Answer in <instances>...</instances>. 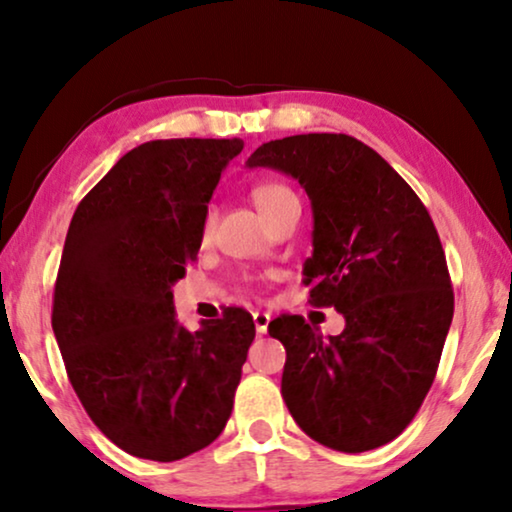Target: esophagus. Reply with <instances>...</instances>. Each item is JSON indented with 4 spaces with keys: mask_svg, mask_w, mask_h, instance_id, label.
Here are the masks:
<instances>
[{
    "mask_svg": "<svg viewBox=\"0 0 512 512\" xmlns=\"http://www.w3.org/2000/svg\"><path fill=\"white\" fill-rule=\"evenodd\" d=\"M254 324H256V333H268L270 326V314L268 312H254Z\"/></svg>",
    "mask_w": 512,
    "mask_h": 512,
    "instance_id": "obj_1",
    "label": "esophagus"
}]
</instances>
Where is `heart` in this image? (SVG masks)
I'll list each match as a JSON object with an SVG mask.
<instances>
[{
	"label": "heart",
	"instance_id": "b5f03b06",
	"mask_svg": "<svg viewBox=\"0 0 512 512\" xmlns=\"http://www.w3.org/2000/svg\"><path fill=\"white\" fill-rule=\"evenodd\" d=\"M291 198H296V193H293L289 186L279 184V181H261V184L251 188V200H254L258 212H261L265 219H268L270 214H275L277 209ZM212 228H214V214L209 212L205 216V223H202V235L212 233Z\"/></svg>",
	"mask_w": 512,
	"mask_h": 512
}]
</instances>
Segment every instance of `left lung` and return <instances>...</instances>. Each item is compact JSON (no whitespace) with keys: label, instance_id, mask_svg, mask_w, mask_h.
<instances>
[{"label":"left lung","instance_id":"left-lung-1","mask_svg":"<svg viewBox=\"0 0 512 512\" xmlns=\"http://www.w3.org/2000/svg\"><path fill=\"white\" fill-rule=\"evenodd\" d=\"M247 165L291 174L310 195L314 251L303 284L310 305L345 317V331L328 338L300 314L270 321L286 349V408L331 450L387 445L422 408L452 324L438 230L401 174L349 135L275 139Z\"/></svg>","mask_w":512,"mask_h":512}]
</instances>
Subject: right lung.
I'll list each match as a JSON object with an SVG mask.
<instances>
[{"mask_svg": "<svg viewBox=\"0 0 512 512\" xmlns=\"http://www.w3.org/2000/svg\"><path fill=\"white\" fill-rule=\"evenodd\" d=\"M242 139H153L125 153L79 202L51 324L88 417L132 457L177 461L219 438L254 319L226 307L188 331L172 284L198 258L207 202Z\"/></svg>", "mask_w": 512, "mask_h": 512, "instance_id": "right-lung-1", "label": "right lung"}]
</instances>
